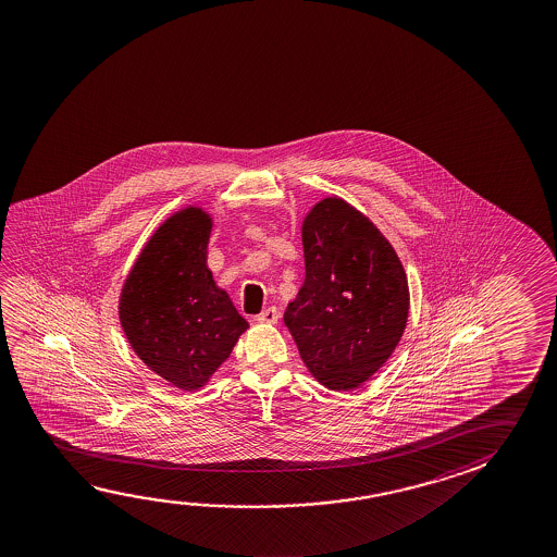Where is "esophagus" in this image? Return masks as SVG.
Returning a JSON list of instances; mask_svg holds the SVG:
<instances>
[{
    "label": "esophagus",
    "mask_w": 557,
    "mask_h": 557,
    "mask_svg": "<svg viewBox=\"0 0 557 557\" xmlns=\"http://www.w3.org/2000/svg\"><path fill=\"white\" fill-rule=\"evenodd\" d=\"M277 319H280V312H277L275 307H268V309L262 310V312L256 317V320H258L260 324H275Z\"/></svg>",
    "instance_id": "obj_1"
}]
</instances>
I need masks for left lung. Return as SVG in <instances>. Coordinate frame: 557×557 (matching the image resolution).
Segmentation results:
<instances>
[{
    "label": "left lung",
    "instance_id": "1",
    "mask_svg": "<svg viewBox=\"0 0 557 557\" xmlns=\"http://www.w3.org/2000/svg\"><path fill=\"white\" fill-rule=\"evenodd\" d=\"M301 237L305 282L283 322L310 374L349 393L398 346L410 312L408 277L373 221L337 196L312 206Z\"/></svg>",
    "mask_w": 557,
    "mask_h": 557
}]
</instances>
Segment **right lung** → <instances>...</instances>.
<instances>
[{"mask_svg":"<svg viewBox=\"0 0 557 557\" xmlns=\"http://www.w3.org/2000/svg\"><path fill=\"white\" fill-rule=\"evenodd\" d=\"M211 220L188 206L149 237L122 285L120 326L136 356L181 391L210 381L248 322L208 268Z\"/></svg>","mask_w":557,"mask_h":557,"instance_id":"add662e5","label":"right lung"}]
</instances>
